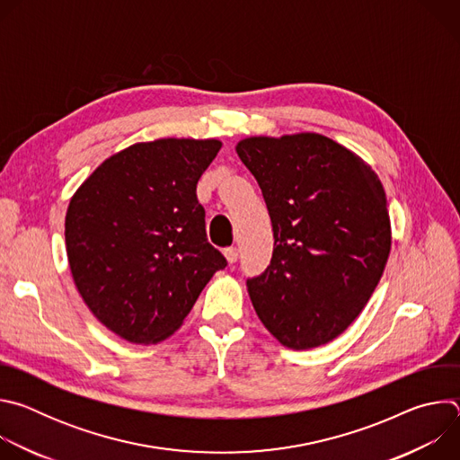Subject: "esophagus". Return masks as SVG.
Listing matches in <instances>:
<instances>
[{
  "mask_svg": "<svg viewBox=\"0 0 460 460\" xmlns=\"http://www.w3.org/2000/svg\"><path fill=\"white\" fill-rule=\"evenodd\" d=\"M224 256L227 258L229 264H234V261L238 260V249H236V247H227V249L224 251Z\"/></svg>",
  "mask_w": 460,
  "mask_h": 460,
  "instance_id": "obj_1",
  "label": "esophagus"
}]
</instances>
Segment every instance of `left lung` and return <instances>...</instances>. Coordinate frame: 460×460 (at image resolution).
<instances>
[{
  "label": "left lung",
  "mask_w": 460,
  "mask_h": 460,
  "mask_svg": "<svg viewBox=\"0 0 460 460\" xmlns=\"http://www.w3.org/2000/svg\"><path fill=\"white\" fill-rule=\"evenodd\" d=\"M270 211L268 270L247 279L252 307L291 349L344 333L371 298L391 249L384 187L355 153L316 133L236 146Z\"/></svg>",
  "instance_id": "obj_1"
}]
</instances>
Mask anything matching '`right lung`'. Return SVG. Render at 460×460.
Returning a JSON list of instances; mask_svg holds the SVG:
<instances>
[{"mask_svg":"<svg viewBox=\"0 0 460 460\" xmlns=\"http://www.w3.org/2000/svg\"><path fill=\"white\" fill-rule=\"evenodd\" d=\"M218 140L162 138L107 158L75 192L65 243L93 314L133 344L172 335L211 277L227 266L208 242L196 183Z\"/></svg>","mask_w":460,"mask_h":460,"instance_id":"obj_1","label":"right lung"}]
</instances>
